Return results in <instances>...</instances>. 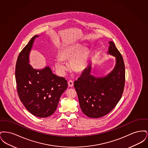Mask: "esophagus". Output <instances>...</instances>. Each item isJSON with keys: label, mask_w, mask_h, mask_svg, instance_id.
Instances as JSON below:
<instances>
[{"label": "esophagus", "mask_w": 148, "mask_h": 148, "mask_svg": "<svg viewBox=\"0 0 148 148\" xmlns=\"http://www.w3.org/2000/svg\"><path fill=\"white\" fill-rule=\"evenodd\" d=\"M68 86H69V87H73V85H74V82H73V80H69V81H68Z\"/></svg>", "instance_id": "1"}]
</instances>
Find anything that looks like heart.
I'll use <instances>...</instances> for the list:
<instances>
[{"label":"heart","mask_w":148,"mask_h":148,"mask_svg":"<svg viewBox=\"0 0 148 148\" xmlns=\"http://www.w3.org/2000/svg\"><path fill=\"white\" fill-rule=\"evenodd\" d=\"M89 58V50L75 44L63 47L58 54L59 60L55 62L56 69L61 71L66 70L64 63L70 62L71 70L81 73L86 68Z\"/></svg>","instance_id":"1"}]
</instances>
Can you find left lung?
Instances as JSON below:
<instances>
[{
    "label": "left lung",
    "mask_w": 148,
    "mask_h": 148,
    "mask_svg": "<svg viewBox=\"0 0 148 148\" xmlns=\"http://www.w3.org/2000/svg\"><path fill=\"white\" fill-rule=\"evenodd\" d=\"M108 54L115 57L114 68L106 77L91 74L89 64L81 77L74 82L79 104L83 113L92 118H98L110 113L119 101L124 91L125 71L123 58L115 44L110 41Z\"/></svg>",
    "instance_id": "1"
}]
</instances>
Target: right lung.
Wrapping results in <instances>:
<instances>
[{"mask_svg": "<svg viewBox=\"0 0 148 148\" xmlns=\"http://www.w3.org/2000/svg\"><path fill=\"white\" fill-rule=\"evenodd\" d=\"M34 36L18 57L15 66L17 92L29 112L39 118L49 116L56 110L60 98L68 88L67 81L52 73L49 66L34 69L29 64V54Z\"/></svg>", "mask_w": 148, "mask_h": 148, "instance_id": "right-lung-1", "label": "right lung"}]
</instances>
